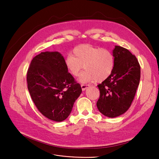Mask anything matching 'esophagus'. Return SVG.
Returning a JSON list of instances; mask_svg holds the SVG:
<instances>
[{"label": "esophagus", "instance_id": "obj_1", "mask_svg": "<svg viewBox=\"0 0 159 159\" xmlns=\"http://www.w3.org/2000/svg\"><path fill=\"white\" fill-rule=\"evenodd\" d=\"M89 87V85H88V84H82L81 85V88H82V91H84L86 88H88Z\"/></svg>", "mask_w": 159, "mask_h": 159}]
</instances>
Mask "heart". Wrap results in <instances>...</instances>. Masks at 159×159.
Listing matches in <instances>:
<instances>
[{
	"instance_id": "b5f03b06",
	"label": "heart",
	"mask_w": 159,
	"mask_h": 159,
	"mask_svg": "<svg viewBox=\"0 0 159 159\" xmlns=\"http://www.w3.org/2000/svg\"><path fill=\"white\" fill-rule=\"evenodd\" d=\"M73 55H68L65 59L67 70L73 77H79L82 83L90 82L96 80L101 82L106 79L113 72L115 66V58L112 52L107 49L89 44H82L75 48Z\"/></svg>"
}]
</instances>
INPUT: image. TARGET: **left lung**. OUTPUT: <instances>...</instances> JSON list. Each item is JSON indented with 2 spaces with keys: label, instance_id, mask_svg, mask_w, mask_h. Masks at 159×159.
I'll return each instance as SVG.
<instances>
[{
  "label": "left lung",
  "instance_id": "obj_1",
  "mask_svg": "<svg viewBox=\"0 0 159 159\" xmlns=\"http://www.w3.org/2000/svg\"><path fill=\"white\" fill-rule=\"evenodd\" d=\"M113 54L115 58L113 72L97 86L100 91L97 108L110 118L119 116L129 109L140 79L139 61L129 50L115 46Z\"/></svg>",
  "mask_w": 159,
  "mask_h": 159
}]
</instances>
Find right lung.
<instances>
[{
    "instance_id": "right-lung-1",
    "label": "right lung",
    "mask_w": 159,
    "mask_h": 159,
    "mask_svg": "<svg viewBox=\"0 0 159 159\" xmlns=\"http://www.w3.org/2000/svg\"><path fill=\"white\" fill-rule=\"evenodd\" d=\"M28 89L39 111L48 119L61 122L68 118L82 93L58 52H42L33 58L27 72Z\"/></svg>"
}]
</instances>
